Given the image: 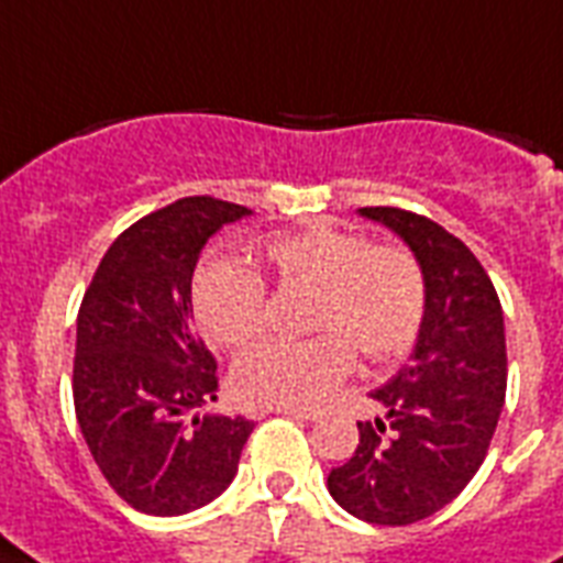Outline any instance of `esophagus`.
Wrapping results in <instances>:
<instances>
[{"label":"esophagus","instance_id":"34e87169","mask_svg":"<svg viewBox=\"0 0 563 563\" xmlns=\"http://www.w3.org/2000/svg\"><path fill=\"white\" fill-rule=\"evenodd\" d=\"M277 415H289V418H298V420H316L321 411L316 409H303V406H277Z\"/></svg>","mask_w":563,"mask_h":563}]
</instances>
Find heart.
<instances>
[{
  "label": "heart",
  "mask_w": 563,
  "mask_h": 563,
  "mask_svg": "<svg viewBox=\"0 0 563 563\" xmlns=\"http://www.w3.org/2000/svg\"><path fill=\"white\" fill-rule=\"evenodd\" d=\"M263 263L283 289H312L309 330L316 339H272L233 368V394L245 406H316L351 374L356 347L388 362L415 344L427 318V274L400 245H371L356 230L318 221L263 242ZM192 309L216 347L236 351L263 335L268 291L239 263H203Z\"/></svg>",
  "instance_id": "obj_1"
}]
</instances>
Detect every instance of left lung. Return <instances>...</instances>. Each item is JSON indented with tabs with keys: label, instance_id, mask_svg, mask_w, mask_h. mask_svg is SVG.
Returning a JSON list of instances; mask_svg holds the SVG:
<instances>
[{
	"label": "left lung",
	"instance_id": "1",
	"mask_svg": "<svg viewBox=\"0 0 563 563\" xmlns=\"http://www.w3.org/2000/svg\"><path fill=\"white\" fill-rule=\"evenodd\" d=\"M415 251L427 318L411 360L374 391L385 420H360L356 453L330 497L374 526H409L453 503L488 455L506 402V327L488 272L462 239L400 207H362Z\"/></svg>",
	"mask_w": 563,
	"mask_h": 563
}]
</instances>
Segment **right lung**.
<instances>
[{
    "label": "right lung",
    "instance_id": "1",
    "mask_svg": "<svg viewBox=\"0 0 563 563\" xmlns=\"http://www.w3.org/2000/svg\"><path fill=\"white\" fill-rule=\"evenodd\" d=\"M242 203L189 195L148 212L101 256L78 309L73 400L108 485L136 511L178 517L236 476L254 423L195 415L216 400V360L192 327V272Z\"/></svg>",
    "mask_w": 563,
    "mask_h": 563
}]
</instances>
